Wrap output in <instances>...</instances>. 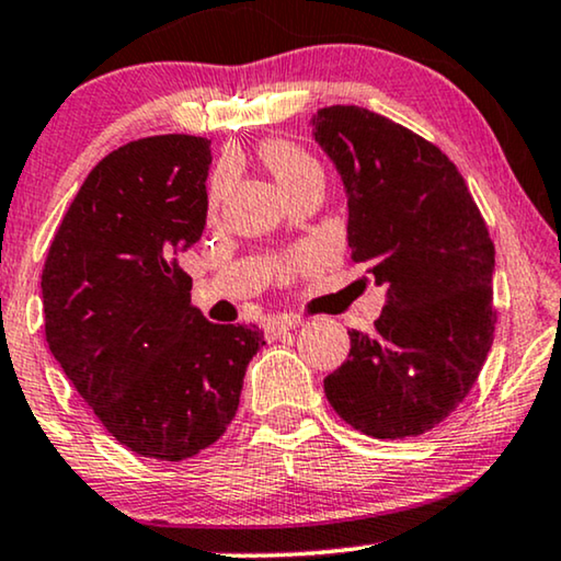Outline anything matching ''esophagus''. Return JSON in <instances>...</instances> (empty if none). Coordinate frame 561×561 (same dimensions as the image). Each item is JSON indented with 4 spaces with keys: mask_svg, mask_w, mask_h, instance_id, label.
I'll return each mask as SVG.
<instances>
[{
    "mask_svg": "<svg viewBox=\"0 0 561 561\" xmlns=\"http://www.w3.org/2000/svg\"><path fill=\"white\" fill-rule=\"evenodd\" d=\"M301 324H304V319L296 317V313H283V317L267 319L265 332H267V336H278L283 332H288V329H296V327H301Z\"/></svg>",
    "mask_w": 561,
    "mask_h": 561,
    "instance_id": "esophagus-1",
    "label": "esophagus"
}]
</instances>
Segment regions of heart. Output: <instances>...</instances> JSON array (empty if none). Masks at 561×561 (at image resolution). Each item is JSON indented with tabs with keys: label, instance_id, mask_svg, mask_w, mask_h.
<instances>
[{
	"label": "heart",
	"instance_id": "b5f03b06",
	"mask_svg": "<svg viewBox=\"0 0 561 561\" xmlns=\"http://www.w3.org/2000/svg\"><path fill=\"white\" fill-rule=\"evenodd\" d=\"M260 158L265 160L267 168H271L283 191H294L311 179H324L321 165L304 148H298L296 142L267 140L263 142V148H260ZM225 188H227V175L219 173L211 183V206L219 204Z\"/></svg>",
	"mask_w": 561,
	"mask_h": 561
}]
</instances>
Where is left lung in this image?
<instances>
[{
	"instance_id": "8db88e82",
	"label": "left lung",
	"mask_w": 561,
	"mask_h": 561,
	"mask_svg": "<svg viewBox=\"0 0 561 561\" xmlns=\"http://www.w3.org/2000/svg\"><path fill=\"white\" fill-rule=\"evenodd\" d=\"M311 122L347 191L352 260L388 288L375 334L352 329L324 393L375 439L426 434L465 401L493 347V240L434 142L363 106H324Z\"/></svg>"
}]
</instances>
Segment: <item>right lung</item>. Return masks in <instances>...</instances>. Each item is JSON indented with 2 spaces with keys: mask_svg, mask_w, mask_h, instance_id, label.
<instances>
[{
  "mask_svg": "<svg viewBox=\"0 0 561 561\" xmlns=\"http://www.w3.org/2000/svg\"><path fill=\"white\" fill-rule=\"evenodd\" d=\"M211 140L156 135L99 160L43 267L45 340L79 396L129 451L181 462L240 405L255 324H211L179 255L202 240Z\"/></svg>",
  "mask_w": 561,
  "mask_h": 561,
  "instance_id": "obj_1",
  "label": "right lung"
}]
</instances>
